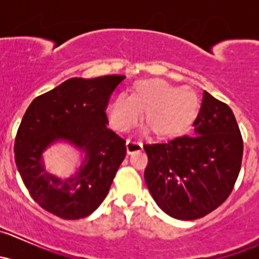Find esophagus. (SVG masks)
<instances>
[{"mask_svg":"<svg viewBox=\"0 0 259 259\" xmlns=\"http://www.w3.org/2000/svg\"><path fill=\"white\" fill-rule=\"evenodd\" d=\"M142 150V144L138 140L135 139H129L126 141V151L127 153H133V152H136V151H140Z\"/></svg>","mask_w":259,"mask_h":259,"instance_id":"1","label":"esophagus"}]
</instances>
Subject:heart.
Returning a JSON list of instances; mask_svg holds the SVG:
<instances>
[{
  "instance_id": "obj_1",
  "label": "heart",
  "mask_w": 259,
  "mask_h": 259,
  "mask_svg": "<svg viewBox=\"0 0 259 259\" xmlns=\"http://www.w3.org/2000/svg\"><path fill=\"white\" fill-rule=\"evenodd\" d=\"M142 123L158 139L179 135L196 117L198 99L190 89H177L164 80L142 81L132 95L115 96L108 107L107 117L118 132H127L136 125L141 113Z\"/></svg>"
}]
</instances>
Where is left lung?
Returning a JSON list of instances; mask_svg holds the SVG:
<instances>
[{
	"label": "left lung",
	"instance_id": "left-lung-1",
	"mask_svg": "<svg viewBox=\"0 0 259 259\" xmlns=\"http://www.w3.org/2000/svg\"><path fill=\"white\" fill-rule=\"evenodd\" d=\"M191 136L144 145L145 181L163 212L180 221L207 215L229 197L241 168L243 142L233 111L203 92Z\"/></svg>",
	"mask_w": 259,
	"mask_h": 259
}]
</instances>
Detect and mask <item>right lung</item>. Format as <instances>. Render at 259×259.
Listing matches in <instances>:
<instances>
[{
  "label": "right lung",
  "instance_id": "right-lung-1",
  "mask_svg": "<svg viewBox=\"0 0 259 259\" xmlns=\"http://www.w3.org/2000/svg\"><path fill=\"white\" fill-rule=\"evenodd\" d=\"M124 75L72 78L37 96L14 142L16 164L29 194L62 219L90 215L105 200L126 154L125 140L107 127L106 108ZM65 141L85 153L77 173L61 180L44 170L42 153Z\"/></svg>",
  "mask_w": 259,
  "mask_h": 259
}]
</instances>
